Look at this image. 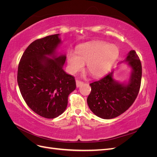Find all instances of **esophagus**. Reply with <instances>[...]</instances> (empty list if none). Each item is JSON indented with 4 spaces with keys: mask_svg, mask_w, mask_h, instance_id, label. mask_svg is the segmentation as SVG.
Instances as JSON below:
<instances>
[{
    "mask_svg": "<svg viewBox=\"0 0 157 157\" xmlns=\"http://www.w3.org/2000/svg\"><path fill=\"white\" fill-rule=\"evenodd\" d=\"M82 84H83V82L80 81V80H76V85H77V88L80 87V86H82Z\"/></svg>",
    "mask_w": 157,
    "mask_h": 157,
    "instance_id": "1",
    "label": "esophagus"
}]
</instances>
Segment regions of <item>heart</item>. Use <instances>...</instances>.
Here are the masks:
<instances>
[{
  "label": "heart",
  "instance_id": "1",
  "mask_svg": "<svg viewBox=\"0 0 157 157\" xmlns=\"http://www.w3.org/2000/svg\"><path fill=\"white\" fill-rule=\"evenodd\" d=\"M118 54L119 50L116 46L105 42L96 41L84 44L77 53L73 51L68 52V70L71 74H75L86 63V69L92 77H101L107 72Z\"/></svg>",
  "mask_w": 157,
  "mask_h": 157
}]
</instances>
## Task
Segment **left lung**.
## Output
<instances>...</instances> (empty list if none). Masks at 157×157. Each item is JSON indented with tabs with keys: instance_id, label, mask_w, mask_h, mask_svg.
Segmentation results:
<instances>
[{
	"instance_id": "1",
	"label": "left lung",
	"mask_w": 157,
	"mask_h": 157,
	"mask_svg": "<svg viewBox=\"0 0 157 157\" xmlns=\"http://www.w3.org/2000/svg\"><path fill=\"white\" fill-rule=\"evenodd\" d=\"M131 68L128 82H119L113 78L114 71L90 86L91 92L87 98L89 108L103 119L121 115L134 102L138 95L142 75L141 63L135 50L128 54L124 61Z\"/></svg>"
}]
</instances>
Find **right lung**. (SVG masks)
Returning <instances> with one entry per match:
<instances>
[{
    "instance_id": "1",
    "label": "right lung",
    "mask_w": 157,
    "mask_h": 157,
    "mask_svg": "<svg viewBox=\"0 0 157 157\" xmlns=\"http://www.w3.org/2000/svg\"><path fill=\"white\" fill-rule=\"evenodd\" d=\"M59 36L33 42L18 65L17 80L23 99L32 111L46 118L65 111L69 95L76 88L74 77L63 69L66 56L57 52L61 44Z\"/></svg>"
}]
</instances>
